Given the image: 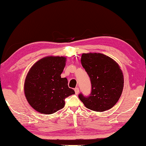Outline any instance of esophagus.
Segmentation results:
<instances>
[{
	"mask_svg": "<svg viewBox=\"0 0 146 146\" xmlns=\"http://www.w3.org/2000/svg\"><path fill=\"white\" fill-rule=\"evenodd\" d=\"M75 94H78V92H79V89L78 88V87H76V88L75 89Z\"/></svg>",
	"mask_w": 146,
	"mask_h": 146,
	"instance_id": "34e87169",
	"label": "esophagus"
}]
</instances>
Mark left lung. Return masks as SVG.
I'll list each match as a JSON object with an SVG mask.
<instances>
[{"instance_id":"1","label":"left lung","mask_w":146,"mask_h":146,"mask_svg":"<svg viewBox=\"0 0 146 146\" xmlns=\"http://www.w3.org/2000/svg\"><path fill=\"white\" fill-rule=\"evenodd\" d=\"M81 63L88 74L91 92L78 98L86 107L96 112L110 109L120 98L124 87L123 74L118 64L112 58L102 54H83Z\"/></svg>"}]
</instances>
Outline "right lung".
Returning a JSON list of instances; mask_svg holds the SVG:
<instances>
[{"label":"right lung","instance_id":"1","mask_svg":"<svg viewBox=\"0 0 146 146\" xmlns=\"http://www.w3.org/2000/svg\"><path fill=\"white\" fill-rule=\"evenodd\" d=\"M64 57L49 56L39 60L26 76L24 92L27 102L41 113L52 114L64 107L65 99L75 94L66 78L60 75L66 65Z\"/></svg>","mask_w":146,"mask_h":146}]
</instances>
